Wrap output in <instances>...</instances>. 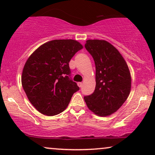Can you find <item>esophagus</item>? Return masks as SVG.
Wrapping results in <instances>:
<instances>
[{
    "instance_id": "34e87169",
    "label": "esophagus",
    "mask_w": 155,
    "mask_h": 155,
    "mask_svg": "<svg viewBox=\"0 0 155 155\" xmlns=\"http://www.w3.org/2000/svg\"><path fill=\"white\" fill-rule=\"evenodd\" d=\"M78 85L80 87H81L82 86V82H78Z\"/></svg>"
}]
</instances>
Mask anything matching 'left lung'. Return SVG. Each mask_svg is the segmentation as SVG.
<instances>
[{
	"label": "left lung",
	"instance_id": "8db88e82",
	"mask_svg": "<svg viewBox=\"0 0 155 155\" xmlns=\"http://www.w3.org/2000/svg\"><path fill=\"white\" fill-rule=\"evenodd\" d=\"M94 59L96 87L92 94L84 96L92 112L107 116L116 112L128 98L131 78L128 65L119 51L104 40L90 39L84 44Z\"/></svg>",
	"mask_w": 155,
	"mask_h": 155
}]
</instances>
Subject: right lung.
Masks as SVG:
<instances>
[{
	"instance_id": "1",
	"label": "right lung",
	"mask_w": 155,
	"mask_h": 155,
	"mask_svg": "<svg viewBox=\"0 0 155 155\" xmlns=\"http://www.w3.org/2000/svg\"><path fill=\"white\" fill-rule=\"evenodd\" d=\"M82 48L75 40H53L39 46L27 59L22 71V87L40 113H61L80 90L71 77L69 62Z\"/></svg>"
}]
</instances>
